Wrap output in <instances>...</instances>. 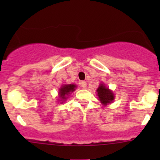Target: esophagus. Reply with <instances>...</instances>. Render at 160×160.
<instances>
[{"mask_svg": "<svg viewBox=\"0 0 160 160\" xmlns=\"http://www.w3.org/2000/svg\"><path fill=\"white\" fill-rule=\"evenodd\" d=\"M80 86L82 87V88H83V89H86L87 88V83L85 81H80Z\"/></svg>", "mask_w": 160, "mask_h": 160, "instance_id": "esophagus-1", "label": "esophagus"}]
</instances>
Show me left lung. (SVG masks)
<instances>
[{
	"mask_svg": "<svg viewBox=\"0 0 160 160\" xmlns=\"http://www.w3.org/2000/svg\"><path fill=\"white\" fill-rule=\"evenodd\" d=\"M97 92H98V98H99V101H101V103L103 105H107V104H111L113 101H114V93L109 88H106V86L104 83L100 84L99 88L97 90Z\"/></svg>",
	"mask_w": 160,
	"mask_h": 160,
	"instance_id": "1",
	"label": "left lung"
}]
</instances>
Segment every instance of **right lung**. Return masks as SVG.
<instances>
[{
    "mask_svg": "<svg viewBox=\"0 0 160 160\" xmlns=\"http://www.w3.org/2000/svg\"><path fill=\"white\" fill-rule=\"evenodd\" d=\"M77 88L75 84H64L59 90V98L61 103H63L67 99L69 95L75 90Z\"/></svg>",
    "mask_w": 160,
    "mask_h": 160,
    "instance_id": "add662e5",
    "label": "right lung"
}]
</instances>
